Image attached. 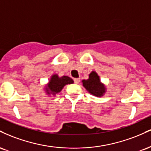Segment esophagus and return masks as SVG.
I'll use <instances>...</instances> for the list:
<instances>
[{
  "instance_id": "esophagus-1",
  "label": "esophagus",
  "mask_w": 151,
  "mask_h": 151,
  "mask_svg": "<svg viewBox=\"0 0 151 151\" xmlns=\"http://www.w3.org/2000/svg\"><path fill=\"white\" fill-rule=\"evenodd\" d=\"M74 81L75 84H79V81H80V79H79V78H74Z\"/></svg>"
}]
</instances>
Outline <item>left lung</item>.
Returning <instances> with one entry per match:
<instances>
[{
    "label": "left lung",
    "instance_id": "1",
    "mask_svg": "<svg viewBox=\"0 0 151 151\" xmlns=\"http://www.w3.org/2000/svg\"><path fill=\"white\" fill-rule=\"evenodd\" d=\"M83 86L93 96L101 97L106 92V87L100 81L99 76L94 71H92L89 75V79L82 80Z\"/></svg>",
    "mask_w": 151,
    "mask_h": 151
}]
</instances>
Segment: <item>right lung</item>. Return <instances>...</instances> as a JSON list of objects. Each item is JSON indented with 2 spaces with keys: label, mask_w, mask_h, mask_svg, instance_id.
I'll use <instances>...</instances> for the list:
<instances>
[{
  "label": "right lung",
  "mask_w": 151,
  "mask_h": 151,
  "mask_svg": "<svg viewBox=\"0 0 151 151\" xmlns=\"http://www.w3.org/2000/svg\"><path fill=\"white\" fill-rule=\"evenodd\" d=\"M73 83V79L67 76H62L60 77L57 74H53L50 78L48 84L46 85L45 91L49 95H55L60 93L65 85Z\"/></svg>",
  "instance_id": "right-lung-1"
}]
</instances>
